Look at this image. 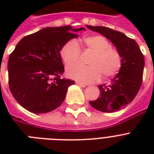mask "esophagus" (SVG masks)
<instances>
[{
  "label": "esophagus",
  "instance_id": "1",
  "mask_svg": "<svg viewBox=\"0 0 154 154\" xmlns=\"http://www.w3.org/2000/svg\"><path fill=\"white\" fill-rule=\"evenodd\" d=\"M77 85H79V86H81V87H85V86H86V85H85V84H83V83H81V82H77Z\"/></svg>",
  "mask_w": 154,
  "mask_h": 154
}]
</instances>
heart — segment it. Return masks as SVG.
<instances>
[{
	"instance_id": "b5f03b06",
	"label": "heart",
	"mask_w": 154,
	"mask_h": 154,
	"mask_svg": "<svg viewBox=\"0 0 154 154\" xmlns=\"http://www.w3.org/2000/svg\"><path fill=\"white\" fill-rule=\"evenodd\" d=\"M85 50L93 53L88 64L70 65L66 69L68 77L85 84L92 83L104 77L117 74L122 69V57L120 52L112 48L111 42L101 35L89 36L83 38ZM82 49L74 40L65 43L60 50V56L66 65L77 62L81 57Z\"/></svg>"
}]
</instances>
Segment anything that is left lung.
<instances>
[{
  "label": "left lung",
  "instance_id": "obj_1",
  "mask_svg": "<svg viewBox=\"0 0 154 154\" xmlns=\"http://www.w3.org/2000/svg\"><path fill=\"white\" fill-rule=\"evenodd\" d=\"M89 29L105 36L114 45L122 57L120 72L109 84L98 85L100 97L89 104L105 112L118 111L131 102L138 93L143 77L145 60L135 41L124 33L104 26L87 25Z\"/></svg>",
  "mask_w": 154,
  "mask_h": 154
}]
</instances>
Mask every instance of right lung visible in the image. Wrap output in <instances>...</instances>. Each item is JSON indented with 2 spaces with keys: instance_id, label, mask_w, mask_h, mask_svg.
Segmentation results:
<instances>
[{
  "instance_id": "right-lung-1",
  "label": "right lung",
  "mask_w": 154,
  "mask_h": 154,
  "mask_svg": "<svg viewBox=\"0 0 154 154\" xmlns=\"http://www.w3.org/2000/svg\"><path fill=\"white\" fill-rule=\"evenodd\" d=\"M70 25L45 28L23 37L9 55L8 85L13 97L33 113H45L59 107L68 87L74 81L61 78L65 72L60 50L72 33L84 30Z\"/></svg>"
}]
</instances>
